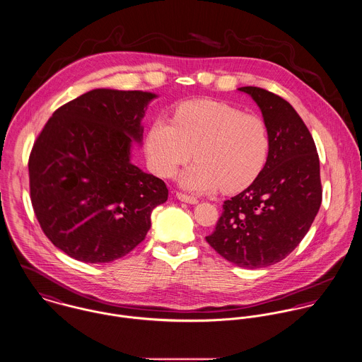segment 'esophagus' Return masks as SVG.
<instances>
[{"mask_svg":"<svg viewBox=\"0 0 362 362\" xmlns=\"http://www.w3.org/2000/svg\"><path fill=\"white\" fill-rule=\"evenodd\" d=\"M176 197H177V200L187 202V204H197V202H199V200H197L196 197L187 196V194H185V193H176Z\"/></svg>","mask_w":362,"mask_h":362,"instance_id":"1","label":"esophagus"}]
</instances>
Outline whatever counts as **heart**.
<instances>
[{
  "label": "heart",
  "instance_id": "1",
  "mask_svg": "<svg viewBox=\"0 0 362 362\" xmlns=\"http://www.w3.org/2000/svg\"><path fill=\"white\" fill-rule=\"evenodd\" d=\"M197 153H194V150ZM146 151L153 170L173 176L192 160L179 183L194 193H233L250 186L262 172L269 154V134L264 121L232 105L197 100L183 104L172 119L151 123Z\"/></svg>",
  "mask_w": 362,
  "mask_h": 362
}]
</instances>
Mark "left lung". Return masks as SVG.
<instances>
[{
  "label": "left lung",
  "mask_w": 362,
  "mask_h": 362,
  "mask_svg": "<svg viewBox=\"0 0 362 362\" xmlns=\"http://www.w3.org/2000/svg\"><path fill=\"white\" fill-rule=\"evenodd\" d=\"M261 110L269 154L259 176L223 212L205 240L225 259L255 269L286 258L304 239L321 206L320 158L296 110L259 87H240Z\"/></svg>",
  "instance_id": "8db88e82"
}]
</instances>
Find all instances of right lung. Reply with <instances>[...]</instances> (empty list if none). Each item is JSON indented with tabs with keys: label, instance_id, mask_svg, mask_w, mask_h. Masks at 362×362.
Returning <instances> with one entry per match:
<instances>
[{
	"label": "right lung",
	"instance_id": "right-lung-1",
	"mask_svg": "<svg viewBox=\"0 0 362 362\" xmlns=\"http://www.w3.org/2000/svg\"><path fill=\"white\" fill-rule=\"evenodd\" d=\"M158 95L94 88L58 108L30 158V199L42 232L69 257L105 264L129 254L168 200L161 179L132 163Z\"/></svg>",
	"mask_w": 362,
	"mask_h": 362
}]
</instances>
